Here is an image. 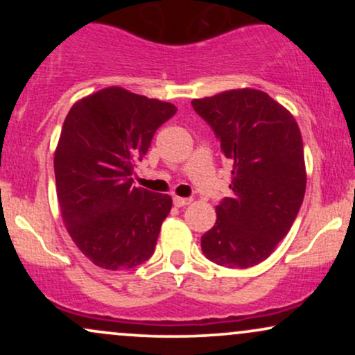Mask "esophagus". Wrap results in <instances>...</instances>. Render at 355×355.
Listing matches in <instances>:
<instances>
[{
  "mask_svg": "<svg viewBox=\"0 0 355 355\" xmlns=\"http://www.w3.org/2000/svg\"><path fill=\"white\" fill-rule=\"evenodd\" d=\"M191 198H183V197H173V205L175 207H185L190 205Z\"/></svg>",
  "mask_w": 355,
  "mask_h": 355,
  "instance_id": "esophagus-1",
  "label": "esophagus"
}]
</instances>
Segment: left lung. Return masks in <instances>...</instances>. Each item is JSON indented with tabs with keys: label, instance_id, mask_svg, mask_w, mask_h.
<instances>
[{
	"label": "left lung",
	"instance_id": "1",
	"mask_svg": "<svg viewBox=\"0 0 355 355\" xmlns=\"http://www.w3.org/2000/svg\"><path fill=\"white\" fill-rule=\"evenodd\" d=\"M223 157L234 162L232 195L217 205V222L202 235L207 259L229 268L263 262L291 230L302 205L307 173L294 115L254 88L193 100Z\"/></svg>",
	"mask_w": 355,
	"mask_h": 355
}]
</instances>
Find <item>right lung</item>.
I'll list each match as a JSON object with an SVG mask.
<instances>
[{"instance_id":"obj_1","label":"right lung","mask_w":355,"mask_h":355,"mask_svg":"<svg viewBox=\"0 0 355 355\" xmlns=\"http://www.w3.org/2000/svg\"><path fill=\"white\" fill-rule=\"evenodd\" d=\"M175 112L172 103L110 87L76 101L64 118L56 195L68 234L95 266L128 270L152 257L172 197L135 187L132 173Z\"/></svg>"}]
</instances>
